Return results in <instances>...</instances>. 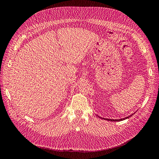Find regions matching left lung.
<instances>
[{
  "label": "left lung",
  "instance_id": "left-lung-1",
  "mask_svg": "<svg viewBox=\"0 0 159 159\" xmlns=\"http://www.w3.org/2000/svg\"><path fill=\"white\" fill-rule=\"evenodd\" d=\"M134 114H131V115H129V116H127V117H125V118H123V119H104V118H102V117H100V116H99V118H100V119H104V120H110V121H120V120H125V119H129V117H131L132 115H134Z\"/></svg>",
  "mask_w": 159,
  "mask_h": 159
}]
</instances>
